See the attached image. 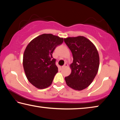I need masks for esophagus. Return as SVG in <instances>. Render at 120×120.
Wrapping results in <instances>:
<instances>
[{
  "label": "esophagus",
  "mask_w": 120,
  "mask_h": 120,
  "mask_svg": "<svg viewBox=\"0 0 120 120\" xmlns=\"http://www.w3.org/2000/svg\"><path fill=\"white\" fill-rule=\"evenodd\" d=\"M67 66H68V64H66H66H64V66H63L62 67V69L65 68H66Z\"/></svg>",
  "instance_id": "1"
}]
</instances>
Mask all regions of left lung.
Segmentation results:
<instances>
[{
    "label": "left lung",
    "instance_id": "obj_1",
    "mask_svg": "<svg viewBox=\"0 0 120 120\" xmlns=\"http://www.w3.org/2000/svg\"><path fill=\"white\" fill-rule=\"evenodd\" d=\"M64 41L72 52L73 62L70 65L71 72L65 77L70 88L82 90L89 86L96 76L99 65V57L96 46L82 36L69 37Z\"/></svg>",
    "mask_w": 120,
    "mask_h": 120
}]
</instances>
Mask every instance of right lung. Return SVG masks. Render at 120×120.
Returning a JSON list of instances; mask_svg holds the SVG:
<instances>
[{
  "instance_id": "1",
  "label": "right lung",
  "mask_w": 120,
  "mask_h": 120,
  "mask_svg": "<svg viewBox=\"0 0 120 120\" xmlns=\"http://www.w3.org/2000/svg\"><path fill=\"white\" fill-rule=\"evenodd\" d=\"M64 38L52 34H43L32 40L25 50L23 68L28 80L38 89L51 85L58 71L52 53Z\"/></svg>"
}]
</instances>
